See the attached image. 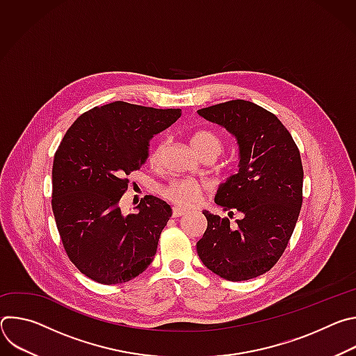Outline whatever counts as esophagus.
Instances as JSON below:
<instances>
[{
	"instance_id": "1",
	"label": "esophagus",
	"mask_w": 356,
	"mask_h": 356,
	"mask_svg": "<svg viewBox=\"0 0 356 356\" xmlns=\"http://www.w3.org/2000/svg\"><path fill=\"white\" fill-rule=\"evenodd\" d=\"M184 214H186V210H183V209H177V207H175V209L172 210V216H173L175 218L181 217V216H184Z\"/></svg>"
}]
</instances>
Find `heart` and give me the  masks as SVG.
Segmentation results:
<instances>
[{
	"label": "heart",
	"instance_id": "1",
	"mask_svg": "<svg viewBox=\"0 0 356 356\" xmlns=\"http://www.w3.org/2000/svg\"><path fill=\"white\" fill-rule=\"evenodd\" d=\"M191 145L201 156L210 155V154H214L218 156L224 149L222 138L211 129L195 131L191 136ZM165 146H166V142H159L152 147L150 155H149V161L152 163H158L161 161ZM207 191H209V186L206 183L194 180V179H176L169 181L161 188V194L168 201H170L172 204L181 209H190V207L198 206Z\"/></svg>",
	"mask_w": 356,
	"mask_h": 356
}]
</instances>
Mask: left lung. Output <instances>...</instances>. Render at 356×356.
Listing matches in <instances>:
<instances>
[{"label":"left lung","instance_id":"left-lung-1","mask_svg":"<svg viewBox=\"0 0 356 356\" xmlns=\"http://www.w3.org/2000/svg\"><path fill=\"white\" fill-rule=\"evenodd\" d=\"M238 139L239 172L218 190L216 202L232 218L244 214L234 227L228 217L202 211L207 229L197 253L211 272L229 282L258 277L283 255L302 202L300 150L280 120L261 106L231 99L198 110Z\"/></svg>","mask_w":356,"mask_h":356}]
</instances>
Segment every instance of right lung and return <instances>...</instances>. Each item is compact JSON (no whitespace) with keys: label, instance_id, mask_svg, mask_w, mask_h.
<instances>
[{"label":"right lung","instance_id":"add662e5","mask_svg":"<svg viewBox=\"0 0 356 356\" xmlns=\"http://www.w3.org/2000/svg\"><path fill=\"white\" fill-rule=\"evenodd\" d=\"M180 115V108L114 101L81 114L63 136L54 159L52 210L69 259L91 280L125 283L154 261L170 206L145 195L139 213L124 216L118 202L128 175L145 165L149 139Z\"/></svg>","mask_w":356,"mask_h":356}]
</instances>
